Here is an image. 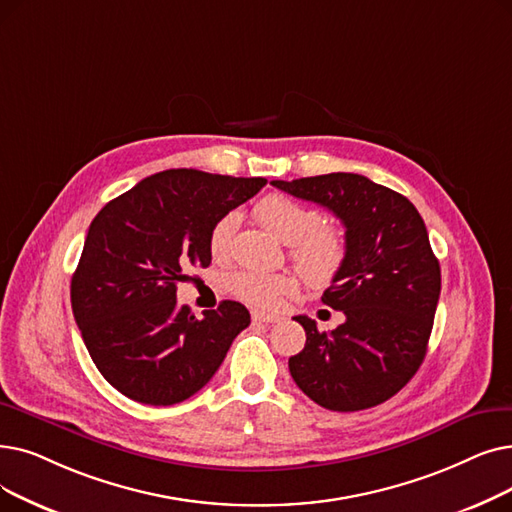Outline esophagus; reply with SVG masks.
Segmentation results:
<instances>
[{
  "instance_id": "esophagus-1",
  "label": "esophagus",
  "mask_w": 512,
  "mask_h": 512,
  "mask_svg": "<svg viewBox=\"0 0 512 512\" xmlns=\"http://www.w3.org/2000/svg\"><path fill=\"white\" fill-rule=\"evenodd\" d=\"M251 318H253L255 322H263V324H276V322L282 320V318L276 316V314H265V311H259V309L251 311Z\"/></svg>"
}]
</instances>
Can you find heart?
I'll use <instances>...</instances> for the list:
<instances>
[{"label": "heart", "instance_id": "heart-1", "mask_svg": "<svg viewBox=\"0 0 512 512\" xmlns=\"http://www.w3.org/2000/svg\"><path fill=\"white\" fill-rule=\"evenodd\" d=\"M255 215L282 242L291 244L288 257L311 286L335 280L347 257V240L341 228L324 226L316 209L299 205L282 194H270L255 207ZM238 228L234 211L221 215L209 232V251L221 259L230 253ZM230 293L257 307H278L299 291V280L291 274H265L240 270L228 278Z\"/></svg>", "mask_w": 512, "mask_h": 512}]
</instances>
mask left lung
Instances as JSON below:
<instances>
[{
    "mask_svg": "<svg viewBox=\"0 0 512 512\" xmlns=\"http://www.w3.org/2000/svg\"><path fill=\"white\" fill-rule=\"evenodd\" d=\"M272 186L335 213L347 257L322 295L345 322L320 332L307 316L305 347L288 360L297 387L326 410L379 406L416 374L427 355L441 291L439 261L416 207L358 173H328Z\"/></svg>",
    "mask_w": 512,
    "mask_h": 512,
    "instance_id": "1",
    "label": "left lung"
}]
</instances>
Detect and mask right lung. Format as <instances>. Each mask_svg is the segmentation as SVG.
I'll return each mask as SVG.
<instances>
[{"label":"right lung","mask_w":512,"mask_h":512,"mask_svg":"<svg viewBox=\"0 0 512 512\" xmlns=\"http://www.w3.org/2000/svg\"><path fill=\"white\" fill-rule=\"evenodd\" d=\"M268 180L169 169L106 203L87 230L71 280L73 316L104 379L133 402L180 404L201 391L249 309L221 301L196 320L177 305L188 268L211 263L215 221L247 203Z\"/></svg>","instance_id":"right-lung-1"}]
</instances>
